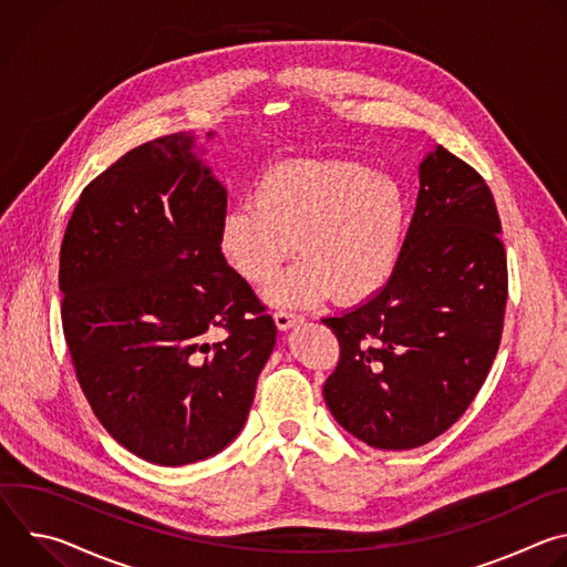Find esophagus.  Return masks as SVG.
Segmentation results:
<instances>
[{
  "mask_svg": "<svg viewBox=\"0 0 567 567\" xmlns=\"http://www.w3.org/2000/svg\"><path fill=\"white\" fill-rule=\"evenodd\" d=\"M274 318H276V326H278L280 330H289V328L298 326V322L302 320L298 313H291V311H287V309L274 311Z\"/></svg>",
  "mask_w": 567,
  "mask_h": 567,
  "instance_id": "1",
  "label": "esophagus"
}]
</instances>
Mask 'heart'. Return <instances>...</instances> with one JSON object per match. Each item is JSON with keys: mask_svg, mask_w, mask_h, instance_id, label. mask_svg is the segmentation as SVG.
<instances>
[{"mask_svg": "<svg viewBox=\"0 0 567 567\" xmlns=\"http://www.w3.org/2000/svg\"><path fill=\"white\" fill-rule=\"evenodd\" d=\"M409 197L390 175L343 161L291 158L271 166L256 199L221 219V251L254 285L269 282L296 251L302 256L267 291L285 307H309L330 291L361 300L379 291L399 262Z\"/></svg>", "mask_w": 567, "mask_h": 567, "instance_id": "b5f03b06", "label": "heart"}]
</instances>
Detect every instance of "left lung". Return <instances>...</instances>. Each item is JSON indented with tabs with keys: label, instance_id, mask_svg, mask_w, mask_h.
I'll return each instance as SVG.
<instances>
[{
	"label": "left lung",
	"instance_id": "8db88e82",
	"mask_svg": "<svg viewBox=\"0 0 567 567\" xmlns=\"http://www.w3.org/2000/svg\"><path fill=\"white\" fill-rule=\"evenodd\" d=\"M501 217L484 179L435 145L390 280L322 318L341 361L322 385L334 420L383 451L417 449L451 429L487 379L507 302Z\"/></svg>",
	"mask_w": 567,
	"mask_h": 567
}]
</instances>
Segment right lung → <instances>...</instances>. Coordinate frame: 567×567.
<instances>
[{
    "instance_id": "right-lung-1",
    "label": "right lung",
    "mask_w": 567,
    "mask_h": 567,
    "mask_svg": "<svg viewBox=\"0 0 567 567\" xmlns=\"http://www.w3.org/2000/svg\"><path fill=\"white\" fill-rule=\"evenodd\" d=\"M204 152L190 132L130 150L80 195L60 249L78 383L105 431L158 466L239 435L278 334L221 256L226 188Z\"/></svg>"
}]
</instances>
